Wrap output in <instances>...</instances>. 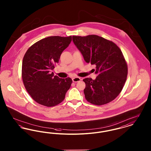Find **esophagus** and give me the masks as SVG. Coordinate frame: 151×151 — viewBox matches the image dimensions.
Returning <instances> with one entry per match:
<instances>
[{
  "mask_svg": "<svg viewBox=\"0 0 151 151\" xmlns=\"http://www.w3.org/2000/svg\"><path fill=\"white\" fill-rule=\"evenodd\" d=\"M80 80H81V79H80L79 77H75V78H72V81L74 83H76V82L80 81Z\"/></svg>",
  "mask_w": 151,
  "mask_h": 151,
  "instance_id": "esophagus-1",
  "label": "esophagus"
}]
</instances>
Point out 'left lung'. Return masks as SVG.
Listing matches in <instances>:
<instances>
[{
    "instance_id": "8db88e82",
    "label": "left lung",
    "mask_w": 151,
    "mask_h": 151,
    "mask_svg": "<svg viewBox=\"0 0 151 151\" xmlns=\"http://www.w3.org/2000/svg\"><path fill=\"white\" fill-rule=\"evenodd\" d=\"M72 40L84 60L96 65V78L83 79L86 100L98 106L114 100L121 92L128 74L127 64L120 49L112 41L95 35L72 36Z\"/></svg>"
}]
</instances>
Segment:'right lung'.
Instances as JSON below:
<instances>
[{"label":"right lung","instance_id":"1","mask_svg":"<svg viewBox=\"0 0 151 151\" xmlns=\"http://www.w3.org/2000/svg\"><path fill=\"white\" fill-rule=\"evenodd\" d=\"M72 36H49L31 45L25 53L22 76L28 93L36 102L46 106L62 102L72 83L51 72L63 51L71 43Z\"/></svg>","mask_w":151,"mask_h":151}]
</instances>
